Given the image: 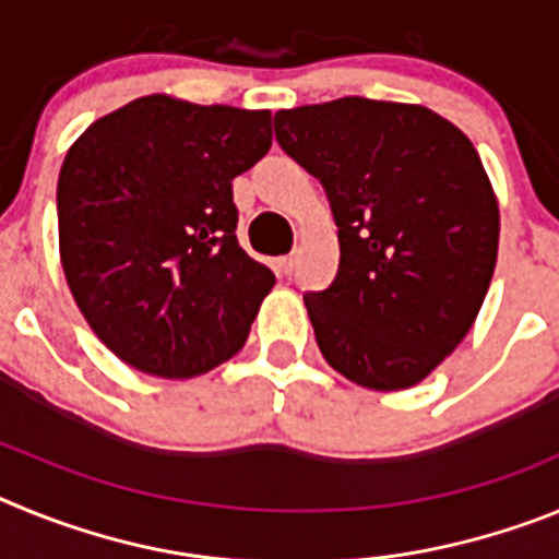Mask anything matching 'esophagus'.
<instances>
[{"instance_id":"esophagus-1","label":"esophagus","mask_w":559,"mask_h":559,"mask_svg":"<svg viewBox=\"0 0 559 559\" xmlns=\"http://www.w3.org/2000/svg\"><path fill=\"white\" fill-rule=\"evenodd\" d=\"M276 269H280V274L290 276V274H294V269H296V257L294 254L280 257V260H276Z\"/></svg>"}]
</instances>
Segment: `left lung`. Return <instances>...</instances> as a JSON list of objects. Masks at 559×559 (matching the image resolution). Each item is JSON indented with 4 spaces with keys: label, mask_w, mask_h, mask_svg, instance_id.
Wrapping results in <instances>:
<instances>
[{
    "label": "left lung",
    "mask_w": 559,
    "mask_h": 559,
    "mask_svg": "<svg viewBox=\"0 0 559 559\" xmlns=\"http://www.w3.org/2000/svg\"><path fill=\"white\" fill-rule=\"evenodd\" d=\"M276 142L322 181L338 274L305 294L324 360L397 392L459 347L498 257V201L473 142L426 106L341 97L274 114Z\"/></svg>",
    "instance_id": "1"
}]
</instances>
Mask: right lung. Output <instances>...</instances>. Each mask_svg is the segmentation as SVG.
<instances>
[{
    "label": "right lung",
    "instance_id": "right-lung-1",
    "mask_svg": "<svg viewBox=\"0 0 559 559\" xmlns=\"http://www.w3.org/2000/svg\"><path fill=\"white\" fill-rule=\"evenodd\" d=\"M271 147V111L147 95L106 114L58 176L61 265L128 367L195 378L243 347L274 274L237 243L231 179Z\"/></svg>",
    "mask_w": 559,
    "mask_h": 559
}]
</instances>
